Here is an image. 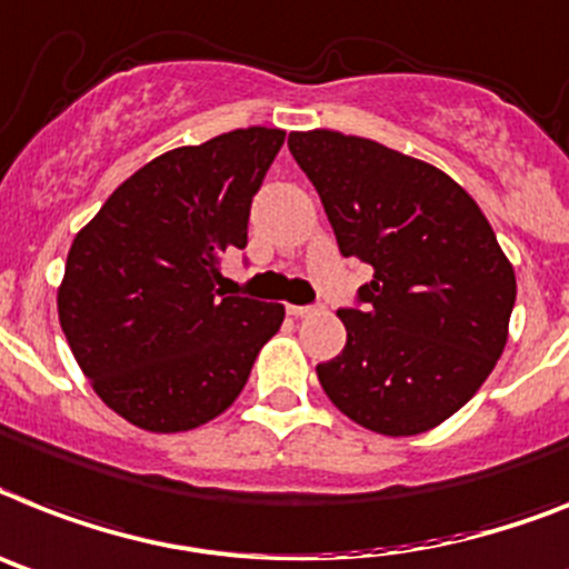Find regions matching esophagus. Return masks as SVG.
I'll return each mask as SVG.
<instances>
[{
    "mask_svg": "<svg viewBox=\"0 0 569 569\" xmlns=\"http://www.w3.org/2000/svg\"><path fill=\"white\" fill-rule=\"evenodd\" d=\"M323 307L321 303H309V307H289V315L295 318H312V315H321Z\"/></svg>",
    "mask_w": 569,
    "mask_h": 569,
    "instance_id": "34e87169",
    "label": "esophagus"
}]
</instances>
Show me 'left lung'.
<instances>
[{
	"label": "left lung",
	"instance_id": "1",
	"mask_svg": "<svg viewBox=\"0 0 569 569\" xmlns=\"http://www.w3.org/2000/svg\"><path fill=\"white\" fill-rule=\"evenodd\" d=\"M343 257L373 280L338 309L347 347L318 365L338 410L385 437H413L469 402L506 347L512 262L451 176L370 138L292 132Z\"/></svg>",
	"mask_w": 569,
	"mask_h": 569
}]
</instances>
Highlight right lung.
Wrapping results in <instances>:
<instances>
[{
    "label": "right lung",
    "mask_w": 569,
    "mask_h": 569,
    "mask_svg": "<svg viewBox=\"0 0 569 569\" xmlns=\"http://www.w3.org/2000/svg\"><path fill=\"white\" fill-rule=\"evenodd\" d=\"M283 138L248 127L164 152L71 242L60 327L94 393L127 422L176 433L219 417L283 323L280 303L219 286V257L246 248Z\"/></svg>",
    "instance_id": "add662e5"
}]
</instances>
